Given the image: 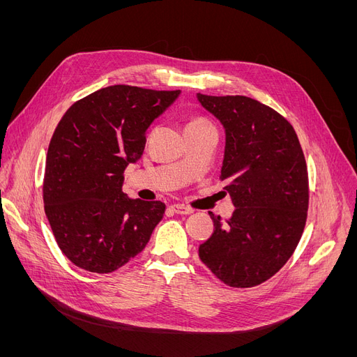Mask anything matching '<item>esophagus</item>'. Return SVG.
I'll use <instances>...</instances> for the list:
<instances>
[{
	"instance_id": "34e87169",
	"label": "esophagus",
	"mask_w": 357,
	"mask_h": 357,
	"mask_svg": "<svg viewBox=\"0 0 357 357\" xmlns=\"http://www.w3.org/2000/svg\"><path fill=\"white\" fill-rule=\"evenodd\" d=\"M169 208H171L175 214H191L194 211L191 207H186L183 204H171L169 205Z\"/></svg>"
}]
</instances>
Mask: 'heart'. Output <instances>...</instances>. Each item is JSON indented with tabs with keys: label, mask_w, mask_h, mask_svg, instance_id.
Returning <instances> with one entry per match:
<instances>
[{
	"label": "heart",
	"mask_w": 357,
	"mask_h": 357,
	"mask_svg": "<svg viewBox=\"0 0 357 357\" xmlns=\"http://www.w3.org/2000/svg\"><path fill=\"white\" fill-rule=\"evenodd\" d=\"M197 121H204V120H195V121H191V123H197Z\"/></svg>",
	"instance_id": "obj_1"
}]
</instances>
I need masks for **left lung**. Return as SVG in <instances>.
I'll return each mask as SVG.
<instances>
[{"label": "left lung", "mask_w": 357, "mask_h": 357, "mask_svg": "<svg viewBox=\"0 0 357 357\" xmlns=\"http://www.w3.org/2000/svg\"><path fill=\"white\" fill-rule=\"evenodd\" d=\"M197 100L222 126L226 147L221 179L234 213H210L213 236L199 257L224 284L249 288L265 282L292 256L308 210V172L294 127L275 109L245 96Z\"/></svg>", "instance_id": "1"}]
</instances>
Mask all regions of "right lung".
I'll return each mask as SVG.
<instances>
[{
	"instance_id": "1",
	"label": "right lung",
	"mask_w": 357,
	"mask_h": 357,
	"mask_svg": "<svg viewBox=\"0 0 357 357\" xmlns=\"http://www.w3.org/2000/svg\"><path fill=\"white\" fill-rule=\"evenodd\" d=\"M181 91L112 85L75 102L49 144L45 211L65 256L109 273L139 255L165 214L160 201L123 192L124 169L144 150L146 131Z\"/></svg>"
}]
</instances>
